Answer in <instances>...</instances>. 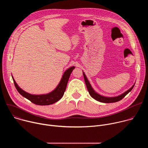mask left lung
Instances as JSON below:
<instances>
[{
  "instance_id": "1",
  "label": "left lung",
  "mask_w": 148,
  "mask_h": 148,
  "mask_svg": "<svg viewBox=\"0 0 148 148\" xmlns=\"http://www.w3.org/2000/svg\"><path fill=\"white\" fill-rule=\"evenodd\" d=\"M82 73H83V75H84V80H85L86 86H87V88L89 92L90 95L95 100L101 102H103V103H112V102H118V101L121 100L123 98H124L132 90V88H134V87L135 86V84H134V85L132 86V87H131L128 90H127L125 92H123V94H122L118 96L112 97H105V96H102V95L98 94L94 90L92 86H91V84H90L88 79H87L86 74H84V73L83 71H82Z\"/></svg>"
}]
</instances>
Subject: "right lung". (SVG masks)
I'll return each instance as SVG.
<instances>
[{
    "label": "right lung",
    "instance_id": "obj_1",
    "mask_svg": "<svg viewBox=\"0 0 148 148\" xmlns=\"http://www.w3.org/2000/svg\"><path fill=\"white\" fill-rule=\"evenodd\" d=\"M75 67L73 66L68 69L63 74L62 78L56 88L51 92L46 94L34 95L29 94L20 88L12 77L14 86L17 91L25 98H27L34 104L38 105H49L59 101L64 95L70 74Z\"/></svg>",
    "mask_w": 148,
    "mask_h": 148
}]
</instances>
